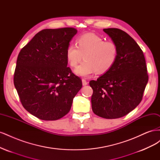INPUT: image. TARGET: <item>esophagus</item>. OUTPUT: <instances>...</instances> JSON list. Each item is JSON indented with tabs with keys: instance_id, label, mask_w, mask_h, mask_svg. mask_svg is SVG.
Masks as SVG:
<instances>
[{
	"instance_id": "34e87169",
	"label": "esophagus",
	"mask_w": 160,
	"mask_h": 160,
	"mask_svg": "<svg viewBox=\"0 0 160 160\" xmlns=\"http://www.w3.org/2000/svg\"><path fill=\"white\" fill-rule=\"evenodd\" d=\"M82 84H83V86H85V85H87L88 84V81H87L85 79H82Z\"/></svg>"
}]
</instances>
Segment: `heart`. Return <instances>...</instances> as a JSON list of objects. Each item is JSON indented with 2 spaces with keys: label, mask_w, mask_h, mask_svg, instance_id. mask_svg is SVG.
<instances>
[{
  "label": "heart",
  "mask_w": 160,
  "mask_h": 160,
  "mask_svg": "<svg viewBox=\"0 0 160 160\" xmlns=\"http://www.w3.org/2000/svg\"><path fill=\"white\" fill-rule=\"evenodd\" d=\"M118 49L114 42L105 41L93 33H88L77 38V45L70 44L66 49V58L69 65L76 67L75 74L89 77L95 72L103 74L114 65L118 58Z\"/></svg>",
  "instance_id": "b5f03b06"
}]
</instances>
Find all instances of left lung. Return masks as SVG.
<instances>
[{
    "label": "left lung",
    "instance_id": "left-lung-1",
    "mask_svg": "<svg viewBox=\"0 0 160 160\" xmlns=\"http://www.w3.org/2000/svg\"><path fill=\"white\" fill-rule=\"evenodd\" d=\"M117 45L118 55L113 66L89 85L93 89V113L105 119L128 114L140 103L148 81L143 52L127 32L115 28H104Z\"/></svg>",
    "mask_w": 160,
    "mask_h": 160
}]
</instances>
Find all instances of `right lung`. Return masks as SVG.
I'll list each match as a JSON object with an SVG mask.
<instances>
[{
	"instance_id": "1",
	"label": "right lung",
	"mask_w": 160,
	"mask_h": 160,
	"mask_svg": "<svg viewBox=\"0 0 160 160\" xmlns=\"http://www.w3.org/2000/svg\"><path fill=\"white\" fill-rule=\"evenodd\" d=\"M77 32L71 27L43 29L18 55L14 85L24 108L38 119L54 121L67 115L82 88L66 58Z\"/></svg>"
}]
</instances>
